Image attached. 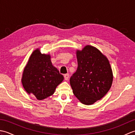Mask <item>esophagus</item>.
I'll list each match as a JSON object with an SVG mask.
<instances>
[{
    "mask_svg": "<svg viewBox=\"0 0 135 135\" xmlns=\"http://www.w3.org/2000/svg\"><path fill=\"white\" fill-rule=\"evenodd\" d=\"M69 74H64V79L65 81H67V80L68 79V78H69Z\"/></svg>",
    "mask_w": 135,
    "mask_h": 135,
    "instance_id": "obj_1",
    "label": "esophagus"
}]
</instances>
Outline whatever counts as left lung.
<instances>
[{
    "mask_svg": "<svg viewBox=\"0 0 135 135\" xmlns=\"http://www.w3.org/2000/svg\"><path fill=\"white\" fill-rule=\"evenodd\" d=\"M78 68L70 78L73 93L79 101L90 105L110 90L113 72L107 59L96 47L88 45L77 51Z\"/></svg>",
    "mask_w": 135,
    "mask_h": 135,
    "instance_id": "obj_1",
    "label": "left lung"
}]
</instances>
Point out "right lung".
Wrapping results in <instances>:
<instances>
[{"instance_id":"add662e5","label":"right lung","mask_w":135,"mask_h":135,"mask_svg":"<svg viewBox=\"0 0 135 135\" xmlns=\"http://www.w3.org/2000/svg\"><path fill=\"white\" fill-rule=\"evenodd\" d=\"M63 79L64 76L51 64L50 55L42 54L37 49L24 68L22 83L28 93L43 100L52 95Z\"/></svg>"}]
</instances>
